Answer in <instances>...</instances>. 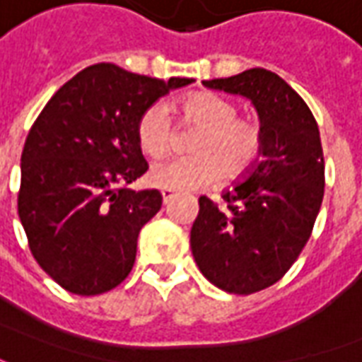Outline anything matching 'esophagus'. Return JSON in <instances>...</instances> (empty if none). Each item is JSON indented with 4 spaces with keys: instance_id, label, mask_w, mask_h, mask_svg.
<instances>
[{
    "instance_id": "obj_1",
    "label": "esophagus",
    "mask_w": 362,
    "mask_h": 362,
    "mask_svg": "<svg viewBox=\"0 0 362 362\" xmlns=\"http://www.w3.org/2000/svg\"><path fill=\"white\" fill-rule=\"evenodd\" d=\"M176 196H178V194H176L174 189H163V202H165V204H170Z\"/></svg>"
}]
</instances>
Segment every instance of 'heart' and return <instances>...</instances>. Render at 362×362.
<instances>
[{"mask_svg": "<svg viewBox=\"0 0 362 362\" xmlns=\"http://www.w3.org/2000/svg\"><path fill=\"white\" fill-rule=\"evenodd\" d=\"M180 122L199 126L189 139L192 155L165 158L151 168L153 186L189 192L211 186L225 176L236 180L258 160L264 134L256 119L240 118L238 106L215 93H196L180 103ZM137 141L145 155L160 157L173 147L174 124L163 103L145 108L137 122Z\"/></svg>", "mask_w": 362, "mask_h": 362, "instance_id": "1", "label": "heart"}]
</instances>
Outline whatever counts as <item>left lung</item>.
<instances>
[{
    "label": "left lung",
    "mask_w": 362,
    "mask_h": 362,
    "mask_svg": "<svg viewBox=\"0 0 362 362\" xmlns=\"http://www.w3.org/2000/svg\"><path fill=\"white\" fill-rule=\"evenodd\" d=\"M205 87L250 98L264 145L225 205L199 197L189 233L199 272L215 287L252 295L288 272L310 238L324 197V153L310 108L279 75L254 67Z\"/></svg>",
    "instance_id": "left-lung-1"
}]
</instances>
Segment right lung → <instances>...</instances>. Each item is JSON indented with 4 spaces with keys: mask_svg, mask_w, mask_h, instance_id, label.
Listing matches in <instances>:
<instances>
[{
    "mask_svg": "<svg viewBox=\"0 0 362 362\" xmlns=\"http://www.w3.org/2000/svg\"><path fill=\"white\" fill-rule=\"evenodd\" d=\"M194 79L168 81L114 64L83 69L44 106L21 155L19 219L38 266L74 295L118 287L137 236L163 205L158 189H127L147 173L137 141L145 108Z\"/></svg>",
    "mask_w": 362,
    "mask_h": 362,
    "instance_id": "right-lung-1",
    "label": "right lung"
}]
</instances>
